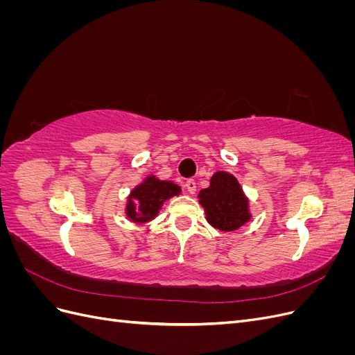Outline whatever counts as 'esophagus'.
Returning a JSON list of instances; mask_svg holds the SVG:
<instances>
[{
    "instance_id": "1",
    "label": "esophagus",
    "mask_w": 355,
    "mask_h": 355,
    "mask_svg": "<svg viewBox=\"0 0 355 355\" xmlns=\"http://www.w3.org/2000/svg\"><path fill=\"white\" fill-rule=\"evenodd\" d=\"M185 188H187V191L189 192V194H196V191H197V185H196V182L192 180V179L187 180Z\"/></svg>"
}]
</instances>
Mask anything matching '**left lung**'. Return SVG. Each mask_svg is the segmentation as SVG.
<instances>
[{
	"label": "left lung",
	"instance_id": "8db88e82",
	"mask_svg": "<svg viewBox=\"0 0 355 355\" xmlns=\"http://www.w3.org/2000/svg\"><path fill=\"white\" fill-rule=\"evenodd\" d=\"M198 202L206 213V219L213 228L232 232L252 219L249 198L234 175L216 171L210 178V185L201 189Z\"/></svg>",
	"mask_w": 355,
	"mask_h": 355
}]
</instances>
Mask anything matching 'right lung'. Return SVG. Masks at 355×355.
Returning a JSON list of instances; mask_svg holds the SVG:
<instances>
[{
    "label": "right lung",
    "mask_w": 355,
    "mask_h": 355,
    "mask_svg": "<svg viewBox=\"0 0 355 355\" xmlns=\"http://www.w3.org/2000/svg\"><path fill=\"white\" fill-rule=\"evenodd\" d=\"M182 192L180 187L171 180H161L155 175L146 176L136 185L125 202V216L137 225L148 223L158 216L163 204Z\"/></svg>",
    "instance_id": "right-lung-1"
}]
</instances>
